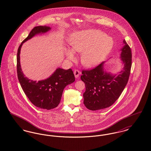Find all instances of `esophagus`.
Here are the masks:
<instances>
[{
  "label": "esophagus",
  "instance_id": "1",
  "mask_svg": "<svg viewBox=\"0 0 151 151\" xmlns=\"http://www.w3.org/2000/svg\"><path fill=\"white\" fill-rule=\"evenodd\" d=\"M73 73H74L75 76L76 78H78L79 77L80 74V71H79L78 70H75L74 71Z\"/></svg>",
  "mask_w": 151,
  "mask_h": 151
}]
</instances>
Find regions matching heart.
<instances>
[{
	"label": "heart",
	"mask_w": 151,
	"mask_h": 151,
	"mask_svg": "<svg viewBox=\"0 0 151 151\" xmlns=\"http://www.w3.org/2000/svg\"><path fill=\"white\" fill-rule=\"evenodd\" d=\"M72 50L82 52L81 61L86 67L98 65L108 55L113 46L112 40L100 30H88L76 33L70 42ZM67 58L73 60L75 55L71 50H67Z\"/></svg>",
	"instance_id": "b5f03b06"
}]
</instances>
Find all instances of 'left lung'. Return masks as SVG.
<instances>
[{"label":"left lung","mask_w":151,"mask_h":151,"mask_svg":"<svg viewBox=\"0 0 151 151\" xmlns=\"http://www.w3.org/2000/svg\"><path fill=\"white\" fill-rule=\"evenodd\" d=\"M121 58L122 71L116 74L104 70V62L92 70H83L81 79L85 83L84 104L91 110H97L112 105L119 97L129 79L132 65V53L129 45L123 40Z\"/></svg>","instance_id":"1"}]
</instances>
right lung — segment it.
Here are the masks:
<instances>
[{
  "instance_id": "right-lung-1",
  "label": "right lung",
  "mask_w": 151,
  "mask_h": 151,
  "mask_svg": "<svg viewBox=\"0 0 151 151\" xmlns=\"http://www.w3.org/2000/svg\"><path fill=\"white\" fill-rule=\"evenodd\" d=\"M46 26H38L31 30L28 36L20 45L17 54V73L22 89L30 102L37 107L50 110L57 107L60 102L65 87L75 81V78L71 68L64 70L58 68L47 79L36 81L26 77L22 71L20 54L22 43L33 37L50 30Z\"/></svg>"
}]
</instances>
